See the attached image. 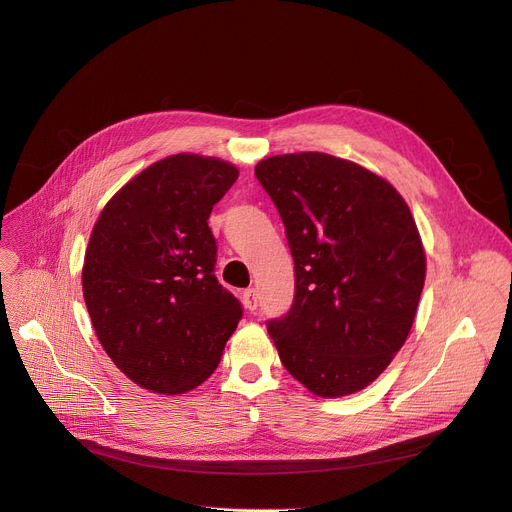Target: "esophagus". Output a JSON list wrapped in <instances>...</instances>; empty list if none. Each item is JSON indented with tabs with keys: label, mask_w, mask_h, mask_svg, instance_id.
Instances as JSON below:
<instances>
[{
	"label": "esophagus",
	"mask_w": 512,
	"mask_h": 512,
	"mask_svg": "<svg viewBox=\"0 0 512 512\" xmlns=\"http://www.w3.org/2000/svg\"><path fill=\"white\" fill-rule=\"evenodd\" d=\"M243 302H245V306H247L251 312L257 310V292H255V288H249V290L243 292Z\"/></svg>",
	"instance_id": "esophagus-1"
}]
</instances>
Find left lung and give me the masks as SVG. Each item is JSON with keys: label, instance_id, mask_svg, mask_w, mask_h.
Segmentation results:
<instances>
[{"label": "left lung", "instance_id": "8db88e82", "mask_svg": "<svg viewBox=\"0 0 512 512\" xmlns=\"http://www.w3.org/2000/svg\"><path fill=\"white\" fill-rule=\"evenodd\" d=\"M255 175L296 263L290 312L267 324L284 367L320 398L380 378L402 349L427 275L408 204L382 175L327 153L275 155Z\"/></svg>", "mask_w": 512, "mask_h": 512}]
</instances>
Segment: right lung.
I'll use <instances>...</instances> for the list:
<instances>
[{
    "instance_id": "right-lung-1",
    "label": "right lung",
    "mask_w": 512,
    "mask_h": 512,
    "mask_svg": "<svg viewBox=\"0 0 512 512\" xmlns=\"http://www.w3.org/2000/svg\"><path fill=\"white\" fill-rule=\"evenodd\" d=\"M237 177L218 157H165L122 185L91 230L81 269L91 324L116 367L149 392L204 384L243 316L214 275L208 226Z\"/></svg>"
}]
</instances>
